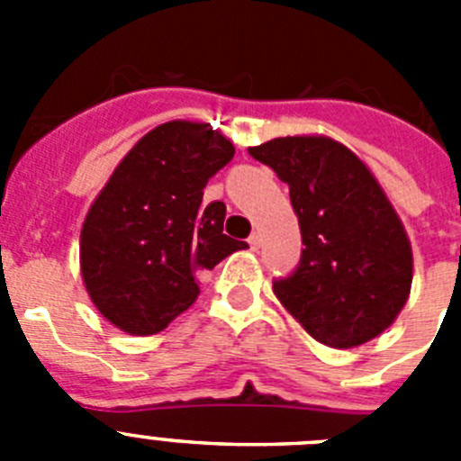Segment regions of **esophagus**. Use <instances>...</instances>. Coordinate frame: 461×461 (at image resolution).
Here are the masks:
<instances>
[{
    "mask_svg": "<svg viewBox=\"0 0 461 461\" xmlns=\"http://www.w3.org/2000/svg\"><path fill=\"white\" fill-rule=\"evenodd\" d=\"M247 242H249V247H251V249H260V244H263V238H260V233H258V230H256V233H251L249 235V240H247Z\"/></svg>",
    "mask_w": 461,
    "mask_h": 461,
    "instance_id": "esophagus-1",
    "label": "esophagus"
}]
</instances>
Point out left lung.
<instances>
[{
	"label": "left lung",
	"mask_w": 461,
	"mask_h": 461,
	"mask_svg": "<svg viewBox=\"0 0 461 461\" xmlns=\"http://www.w3.org/2000/svg\"><path fill=\"white\" fill-rule=\"evenodd\" d=\"M291 191L303 256L272 281L281 304L313 339L351 348L390 328L409 300L406 230L360 158L325 136H288L249 148Z\"/></svg>",
	"instance_id": "left-lung-1"
}]
</instances>
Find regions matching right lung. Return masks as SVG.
<instances>
[{
  "mask_svg": "<svg viewBox=\"0 0 461 461\" xmlns=\"http://www.w3.org/2000/svg\"><path fill=\"white\" fill-rule=\"evenodd\" d=\"M207 124L166 122L110 175L80 233V270L92 303L129 335L161 332L195 303L207 270L247 242L223 233L226 205L203 189L233 158Z\"/></svg>",
  "mask_w": 461,
  "mask_h": 461,
  "instance_id": "1",
  "label": "right lung"
}]
</instances>
